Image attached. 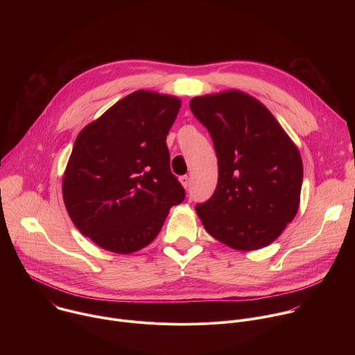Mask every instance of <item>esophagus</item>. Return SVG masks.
<instances>
[{"mask_svg":"<svg viewBox=\"0 0 355 355\" xmlns=\"http://www.w3.org/2000/svg\"><path fill=\"white\" fill-rule=\"evenodd\" d=\"M180 182H181V185L187 189V188L189 187V177H188V175H182V177H180Z\"/></svg>","mask_w":355,"mask_h":355,"instance_id":"34e87169","label":"esophagus"}]
</instances>
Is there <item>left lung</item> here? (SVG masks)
I'll use <instances>...</instances> for the list:
<instances>
[{"label": "left lung", "mask_w": 355, "mask_h": 355, "mask_svg": "<svg viewBox=\"0 0 355 355\" xmlns=\"http://www.w3.org/2000/svg\"><path fill=\"white\" fill-rule=\"evenodd\" d=\"M189 108L214 140L218 187L195 207L223 244L259 250L279 237L299 209L303 166L296 144L254 96L239 89L193 96Z\"/></svg>", "instance_id": "1"}]
</instances>
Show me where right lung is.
Here are the masks:
<instances>
[{"label": "right lung", "mask_w": 355, "mask_h": 355, "mask_svg": "<svg viewBox=\"0 0 355 355\" xmlns=\"http://www.w3.org/2000/svg\"><path fill=\"white\" fill-rule=\"evenodd\" d=\"M180 108L177 96L139 89L78 133L63 174V200L74 226L101 248L139 251L184 200L166 144Z\"/></svg>", "instance_id": "1"}]
</instances>
